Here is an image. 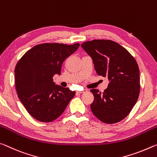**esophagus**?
Here are the masks:
<instances>
[{
  "label": "esophagus",
  "mask_w": 157,
  "mask_h": 157,
  "mask_svg": "<svg viewBox=\"0 0 157 157\" xmlns=\"http://www.w3.org/2000/svg\"><path fill=\"white\" fill-rule=\"evenodd\" d=\"M86 92V90H78L76 92L79 94H82V93H84V92Z\"/></svg>",
  "instance_id": "esophagus-1"
}]
</instances>
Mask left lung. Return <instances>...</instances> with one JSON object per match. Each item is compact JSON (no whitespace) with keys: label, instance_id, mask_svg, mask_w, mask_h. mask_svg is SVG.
I'll return each mask as SVG.
<instances>
[{"label":"left lung","instance_id":"left-lung-1","mask_svg":"<svg viewBox=\"0 0 157 157\" xmlns=\"http://www.w3.org/2000/svg\"><path fill=\"white\" fill-rule=\"evenodd\" d=\"M93 61L99 76L108 77L104 92L92 89V113L106 124H115L127 116L140 93V71L134 58L119 44L109 40H94L81 45Z\"/></svg>","mask_w":157,"mask_h":157}]
</instances>
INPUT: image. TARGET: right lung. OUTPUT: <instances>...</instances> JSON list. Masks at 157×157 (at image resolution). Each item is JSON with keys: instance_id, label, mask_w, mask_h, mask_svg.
Masks as SVG:
<instances>
[{"instance_id": "obj_1", "label": "right lung", "mask_w": 157, "mask_h": 157, "mask_svg": "<svg viewBox=\"0 0 157 157\" xmlns=\"http://www.w3.org/2000/svg\"><path fill=\"white\" fill-rule=\"evenodd\" d=\"M72 45L44 43L28 51L14 69L18 97L27 111L38 121L52 122L62 113L75 95V91L53 82L55 74H60L62 64L78 49Z\"/></svg>"}]
</instances>
